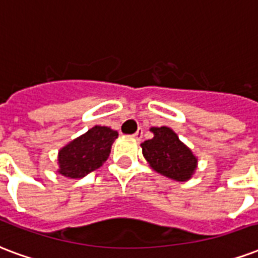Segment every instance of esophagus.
Masks as SVG:
<instances>
[{"mask_svg":"<svg viewBox=\"0 0 258 258\" xmlns=\"http://www.w3.org/2000/svg\"><path fill=\"white\" fill-rule=\"evenodd\" d=\"M133 137H135L136 140H140L141 137H143V127H139V129H137L136 133L133 135Z\"/></svg>","mask_w":258,"mask_h":258,"instance_id":"obj_1","label":"esophagus"}]
</instances>
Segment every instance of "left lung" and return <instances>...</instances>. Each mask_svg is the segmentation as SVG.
<instances>
[{
    "label": "left lung",
    "mask_w": 258,
    "mask_h": 258,
    "mask_svg": "<svg viewBox=\"0 0 258 258\" xmlns=\"http://www.w3.org/2000/svg\"><path fill=\"white\" fill-rule=\"evenodd\" d=\"M154 137L141 144L147 162L162 175L174 181H187L197 168V158L167 126L151 127Z\"/></svg>",
    "instance_id": "left-lung-1"
}]
</instances>
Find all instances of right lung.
Instances as JSON below:
<instances>
[{
  "instance_id": "add662e5",
  "label": "right lung",
  "mask_w": 258,
  "mask_h": 258,
  "mask_svg": "<svg viewBox=\"0 0 258 258\" xmlns=\"http://www.w3.org/2000/svg\"><path fill=\"white\" fill-rule=\"evenodd\" d=\"M117 137L118 132L107 126L91 127L59 150L58 173L72 179L85 177L107 160Z\"/></svg>"
}]
</instances>
